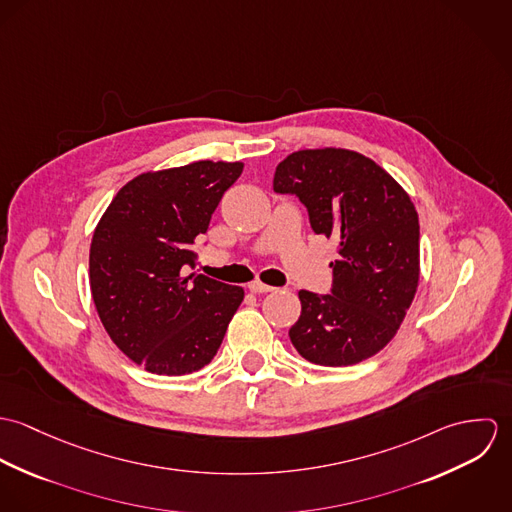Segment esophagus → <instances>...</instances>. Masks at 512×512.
Segmentation results:
<instances>
[{
    "mask_svg": "<svg viewBox=\"0 0 512 512\" xmlns=\"http://www.w3.org/2000/svg\"><path fill=\"white\" fill-rule=\"evenodd\" d=\"M248 290L252 293H268L274 292L276 288H272V286H268V284H264V282H260V280H254V282L248 284Z\"/></svg>",
    "mask_w": 512,
    "mask_h": 512,
    "instance_id": "34e87169",
    "label": "esophagus"
}]
</instances>
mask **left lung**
I'll return each instance as SVG.
<instances>
[{"mask_svg": "<svg viewBox=\"0 0 512 512\" xmlns=\"http://www.w3.org/2000/svg\"><path fill=\"white\" fill-rule=\"evenodd\" d=\"M272 185L307 207L315 234L339 240L331 293L299 292L293 347L321 366L374 357L398 333L420 282V222L410 195L378 163L343 147L293 151Z\"/></svg>", "mask_w": 512, "mask_h": 512, "instance_id": "8db88e82", "label": "left lung"}]
</instances>
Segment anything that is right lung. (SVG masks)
<instances>
[{
	"label": "right lung",
	"mask_w": 512,
	"mask_h": 512,
	"mask_svg": "<svg viewBox=\"0 0 512 512\" xmlns=\"http://www.w3.org/2000/svg\"><path fill=\"white\" fill-rule=\"evenodd\" d=\"M242 161L201 159L128 181L98 220L90 292L114 345L147 372L181 376L213 361L244 299L240 286L189 274Z\"/></svg>",
	"instance_id": "1"
}]
</instances>
